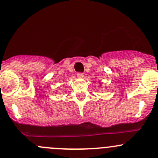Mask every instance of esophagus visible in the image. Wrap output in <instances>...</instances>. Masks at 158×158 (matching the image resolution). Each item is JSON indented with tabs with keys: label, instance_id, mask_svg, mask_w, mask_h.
I'll return each mask as SVG.
<instances>
[{
	"label": "esophagus",
	"instance_id": "obj_1",
	"mask_svg": "<svg viewBox=\"0 0 158 158\" xmlns=\"http://www.w3.org/2000/svg\"><path fill=\"white\" fill-rule=\"evenodd\" d=\"M77 76L79 78H83L84 77V74L82 73H77Z\"/></svg>",
	"mask_w": 158,
	"mask_h": 158
}]
</instances>
